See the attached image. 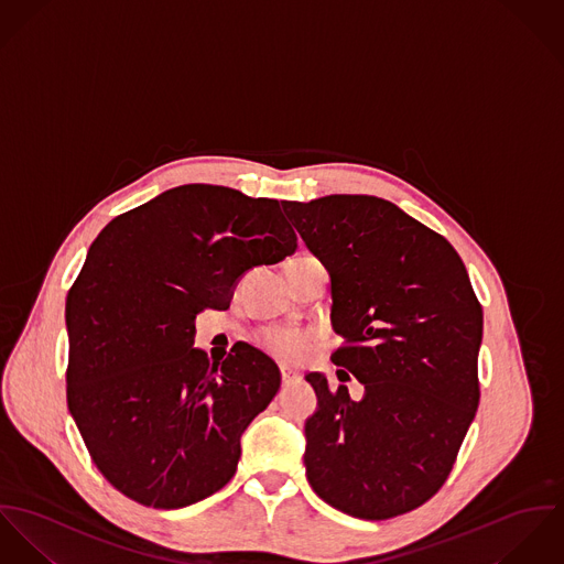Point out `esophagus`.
I'll return each instance as SVG.
<instances>
[{"label":"esophagus","mask_w":564,"mask_h":564,"mask_svg":"<svg viewBox=\"0 0 564 564\" xmlns=\"http://www.w3.org/2000/svg\"><path fill=\"white\" fill-rule=\"evenodd\" d=\"M281 380H283V384H285V387H290V384L299 382V380H301V376L296 375V372H292L290 368H281Z\"/></svg>","instance_id":"esophagus-1"}]
</instances>
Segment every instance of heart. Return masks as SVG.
Wrapping results in <instances>:
<instances>
[{
	"instance_id": "obj_1",
	"label": "heart",
	"mask_w": 564,
	"mask_h": 564,
	"mask_svg": "<svg viewBox=\"0 0 564 564\" xmlns=\"http://www.w3.org/2000/svg\"><path fill=\"white\" fill-rule=\"evenodd\" d=\"M261 344L276 359L288 364H299L310 355L312 335L299 328H274L263 333Z\"/></svg>"
}]
</instances>
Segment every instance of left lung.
<instances>
[{
  "mask_svg": "<svg viewBox=\"0 0 564 564\" xmlns=\"http://www.w3.org/2000/svg\"><path fill=\"white\" fill-rule=\"evenodd\" d=\"M281 205L330 276L344 337L333 364L366 387L355 402L307 376V480L346 514H404L437 494L474 422L482 307L458 252L398 205L368 194Z\"/></svg>",
  "mask_w": 564,
  "mask_h": 564,
  "instance_id": "obj_1",
  "label": "left lung"
}]
</instances>
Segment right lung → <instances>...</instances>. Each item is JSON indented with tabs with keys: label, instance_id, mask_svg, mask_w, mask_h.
Wrapping results in <instances>:
<instances>
[{
	"label": "right lung",
	"instance_id": "add662e5",
	"mask_svg": "<svg viewBox=\"0 0 564 564\" xmlns=\"http://www.w3.org/2000/svg\"><path fill=\"white\" fill-rule=\"evenodd\" d=\"M294 251L279 200L209 184L158 194L90 245L66 296V402L123 496L171 510L234 478L281 375L252 346L209 364L192 348L194 317L229 307L247 270Z\"/></svg>",
	"mask_w": 564,
	"mask_h": 564
}]
</instances>
